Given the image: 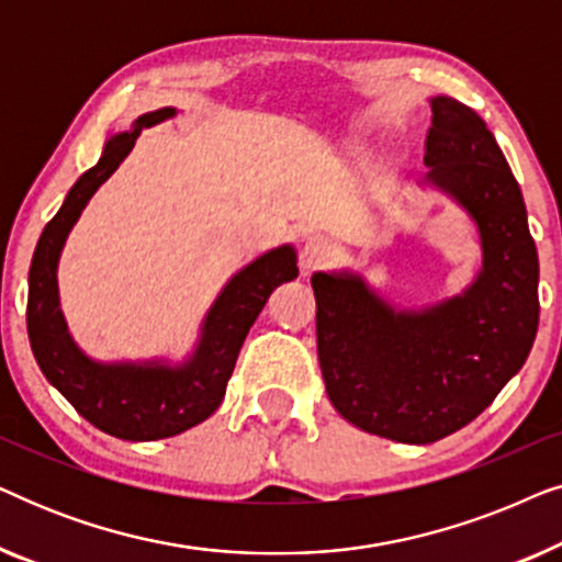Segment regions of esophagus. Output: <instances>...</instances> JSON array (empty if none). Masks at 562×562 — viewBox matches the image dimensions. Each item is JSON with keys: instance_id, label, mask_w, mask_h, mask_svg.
Instances as JSON below:
<instances>
[{"instance_id": "obj_1", "label": "esophagus", "mask_w": 562, "mask_h": 562, "mask_svg": "<svg viewBox=\"0 0 562 562\" xmlns=\"http://www.w3.org/2000/svg\"><path fill=\"white\" fill-rule=\"evenodd\" d=\"M335 252H337V245L333 237L312 235L302 250V263L306 271H314V268H322L325 263H329V260L335 258Z\"/></svg>"}]
</instances>
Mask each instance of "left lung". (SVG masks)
I'll return each mask as SVG.
<instances>
[{"label":"left lung","instance_id":"8db88e82","mask_svg":"<svg viewBox=\"0 0 562 562\" xmlns=\"http://www.w3.org/2000/svg\"><path fill=\"white\" fill-rule=\"evenodd\" d=\"M427 181L465 206L483 268L465 294L396 312L360 276L314 273L327 396L366 432L429 445L473 422L525 366L540 322V263L519 183L471 106L432 99Z\"/></svg>","mask_w":562,"mask_h":562}]
</instances>
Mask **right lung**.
I'll return each mask as SVG.
<instances>
[{
  "instance_id": "obj_1",
  "label": "right lung",
  "mask_w": 562,
  "mask_h": 562,
  "mask_svg": "<svg viewBox=\"0 0 562 562\" xmlns=\"http://www.w3.org/2000/svg\"><path fill=\"white\" fill-rule=\"evenodd\" d=\"M173 117L171 106L135 120L130 133L106 140L102 158L68 191L64 206L45 225L30 263L27 335L35 360L53 386L83 419L120 440H164L199 425L222 404L245 335L276 286L296 279V252L276 248L233 276L206 314L202 340L183 366H102L83 356L58 310L56 268L71 227L94 191L135 148L143 127Z\"/></svg>"
}]
</instances>
